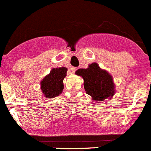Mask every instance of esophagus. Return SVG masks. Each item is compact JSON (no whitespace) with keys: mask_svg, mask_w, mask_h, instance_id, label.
Listing matches in <instances>:
<instances>
[{"mask_svg":"<svg viewBox=\"0 0 151 151\" xmlns=\"http://www.w3.org/2000/svg\"><path fill=\"white\" fill-rule=\"evenodd\" d=\"M76 70H77V68H73H73H70V71L71 73H75L76 71Z\"/></svg>","mask_w":151,"mask_h":151,"instance_id":"34e87169","label":"esophagus"}]
</instances>
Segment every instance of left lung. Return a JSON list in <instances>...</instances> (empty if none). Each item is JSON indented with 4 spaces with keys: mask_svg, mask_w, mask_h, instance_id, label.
Instances as JSON below:
<instances>
[{
    "mask_svg": "<svg viewBox=\"0 0 151 151\" xmlns=\"http://www.w3.org/2000/svg\"><path fill=\"white\" fill-rule=\"evenodd\" d=\"M76 74L82 76L86 94L94 100H105L108 97L111 98L114 94L113 78L107 71L101 69L97 63L89 65L87 69H78Z\"/></svg>",
    "mask_w": 151,
    "mask_h": 151,
    "instance_id": "8db88e82",
    "label": "left lung"
}]
</instances>
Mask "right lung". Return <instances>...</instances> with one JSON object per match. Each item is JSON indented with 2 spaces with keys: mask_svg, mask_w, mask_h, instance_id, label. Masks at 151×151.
I'll list each match as a JSON object with an SVG mask.
<instances>
[{
  "mask_svg": "<svg viewBox=\"0 0 151 151\" xmlns=\"http://www.w3.org/2000/svg\"><path fill=\"white\" fill-rule=\"evenodd\" d=\"M67 68H54L41 82V90L45 97L54 98L59 96L64 88L63 79L67 76Z\"/></svg>",
  "mask_w": 151,
  "mask_h": 151,
  "instance_id": "1",
  "label": "right lung"
}]
</instances>
